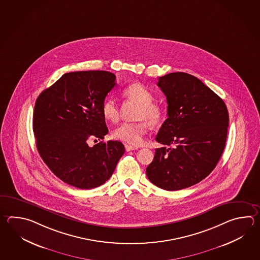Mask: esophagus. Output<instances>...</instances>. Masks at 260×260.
<instances>
[{"label": "esophagus", "mask_w": 260, "mask_h": 260, "mask_svg": "<svg viewBox=\"0 0 260 260\" xmlns=\"http://www.w3.org/2000/svg\"><path fill=\"white\" fill-rule=\"evenodd\" d=\"M125 149L127 152L129 151H133V150H137L138 147H135V146H132V145H128V144H125Z\"/></svg>", "instance_id": "34e87169"}]
</instances>
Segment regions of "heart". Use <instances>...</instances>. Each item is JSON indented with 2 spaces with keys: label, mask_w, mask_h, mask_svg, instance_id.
I'll use <instances>...</instances> for the list:
<instances>
[{
  "label": "heart",
  "mask_w": 260,
  "mask_h": 260,
  "mask_svg": "<svg viewBox=\"0 0 260 260\" xmlns=\"http://www.w3.org/2000/svg\"><path fill=\"white\" fill-rule=\"evenodd\" d=\"M123 93L140 104L137 114V118L140 120L121 123L114 129L113 137L132 145H140L143 143L145 134L148 133L149 124L154 127L162 121L163 109L157 104H154V94L141 83L127 86ZM102 114L107 121H117L118 107L112 97H107L103 102Z\"/></svg>",
  "instance_id": "obj_1"
}]
</instances>
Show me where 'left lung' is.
Here are the masks:
<instances>
[{
    "label": "left lung",
    "instance_id": "left-lung-1",
    "mask_svg": "<svg viewBox=\"0 0 260 260\" xmlns=\"http://www.w3.org/2000/svg\"><path fill=\"white\" fill-rule=\"evenodd\" d=\"M157 85L167 97L168 118L155 138L164 146L155 149L146 174L159 188L177 191L200 182L217 166L227 139L228 109L194 76L170 73Z\"/></svg>",
    "mask_w": 260,
    "mask_h": 260
}]
</instances>
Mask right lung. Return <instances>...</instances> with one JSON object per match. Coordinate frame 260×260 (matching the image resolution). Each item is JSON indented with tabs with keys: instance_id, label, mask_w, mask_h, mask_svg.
Instances as JSON below:
<instances>
[{
	"instance_id": "1",
	"label": "right lung",
	"mask_w": 260,
	"mask_h": 260,
	"mask_svg": "<svg viewBox=\"0 0 260 260\" xmlns=\"http://www.w3.org/2000/svg\"><path fill=\"white\" fill-rule=\"evenodd\" d=\"M115 85L116 76L107 71L69 72L36 100L33 133L38 152L69 185L86 190L104 184L125 152L118 141L88 144L108 133L102 105Z\"/></svg>"
}]
</instances>
